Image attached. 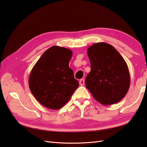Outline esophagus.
Masks as SVG:
<instances>
[{
	"mask_svg": "<svg viewBox=\"0 0 147 147\" xmlns=\"http://www.w3.org/2000/svg\"><path fill=\"white\" fill-rule=\"evenodd\" d=\"M84 84H85V80H84V79H81L80 80V85L83 86V85H84Z\"/></svg>",
	"mask_w": 147,
	"mask_h": 147,
	"instance_id": "1",
	"label": "esophagus"
}]
</instances>
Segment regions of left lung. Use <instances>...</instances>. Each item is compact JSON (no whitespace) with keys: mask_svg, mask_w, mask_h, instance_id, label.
<instances>
[{"mask_svg":"<svg viewBox=\"0 0 147 147\" xmlns=\"http://www.w3.org/2000/svg\"><path fill=\"white\" fill-rule=\"evenodd\" d=\"M91 71L85 79L87 89L104 105L116 104L128 91L130 75L126 61L113 46L96 43L87 50Z\"/></svg>","mask_w":147,"mask_h":147,"instance_id":"obj_1","label":"left lung"}]
</instances>
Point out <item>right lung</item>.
Wrapping results in <instances>:
<instances>
[{"label":"right lung","instance_id":"right-lung-1","mask_svg":"<svg viewBox=\"0 0 147 147\" xmlns=\"http://www.w3.org/2000/svg\"><path fill=\"white\" fill-rule=\"evenodd\" d=\"M70 49L52 46L43 53L29 76L31 92L40 104L52 110L62 108L79 86L69 62Z\"/></svg>","mask_w":147,"mask_h":147}]
</instances>
